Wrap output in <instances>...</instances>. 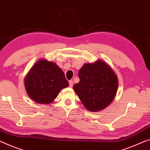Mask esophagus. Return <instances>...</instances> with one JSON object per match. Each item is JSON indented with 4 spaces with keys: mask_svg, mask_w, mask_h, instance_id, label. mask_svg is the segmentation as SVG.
Returning a JSON list of instances; mask_svg holds the SVG:
<instances>
[{
    "mask_svg": "<svg viewBox=\"0 0 150 150\" xmlns=\"http://www.w3.org/2000/svg\"><path fill=\"white\" fill-rule=\"evenodd\" d=\"M69 87H72L73 85V81L72 80H70L69 82Z\"/></svg>",
    "mask_w": 150,
    "mask_h": 150,
    "instance_id": "34e87169",
    "label": "esophagus"
}]
</instances>
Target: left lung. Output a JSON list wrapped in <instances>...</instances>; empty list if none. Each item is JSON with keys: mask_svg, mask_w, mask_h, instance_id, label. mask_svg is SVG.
Instances as JSON below:
<instances>
[{"mask_svg": "<svg viewBox=\"0 0 150 150\" xmlns=\"http://www.w3.org/2000/svg\"><path fill=\"white\" fill-rule=\"evenodd\" d=\"M79 82L73 89L90 111L105 108L115 97L118 88L117 76L108 64L101 60L87 63L79 69Z\"/></svg>", "mask_w": 150, "mask_h": 150, "instance_id": "8db88e82", "label": "left lung"}]
</instances>
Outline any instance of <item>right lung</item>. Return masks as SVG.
Segmentation results:
<instances>
[{"label": "right lung", "instance_id": "obj_1", "mask_svg": "<svg viewBox=\"0 0 150 150\" xmlns=\"http://www.w3.org/2000/svg\"><path fill=\"white\" fill-rule=\"evenodd\" d=\"M26 91L37 103L49 104L61 90L69 86L63 71L55 63L39 60L25 77Z\"/></svg>", "mask_w": 150, "mask_h": 150}]
</instances>
